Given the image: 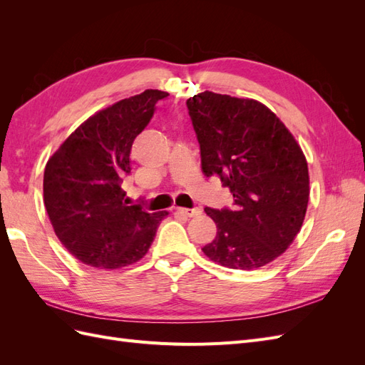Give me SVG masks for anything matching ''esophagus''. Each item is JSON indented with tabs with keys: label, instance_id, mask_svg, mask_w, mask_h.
<instances>
[{
	"label": "esophagus",
	"instance_id": "obj_1",
	"mask_svg": "<svg viewBox=\"0 0 365 365\" xmlns=\"http://www.w3.org/2000/svg\"><path fill=\"white\" fill-rule=\"evenodd\" d=\"M176 213H180L182 216H187V217H193V216H197L201 215V208H176Z\"/></svg>",
	"mask_w": 365,
	"mask_h": 365
}]
</instances>
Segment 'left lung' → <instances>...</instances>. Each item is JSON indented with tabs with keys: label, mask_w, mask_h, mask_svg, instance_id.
Segmentation results:
<instances>
[{
	"label": "left lung",
	"mask_w": 365,
	"mask_h": 365,
	"mask_svg": "<svg viewBox=\"0 0 365 365\" xmlns=\"http://www.w3.org/2000/svg\"><path fill=\"white\" fill-rule=\"evenodd\" d=\"M187 103L205 176H217L233 208L205 207L216 237L202 251L231 269H257L286 251L304 220L307 163L271 109L252 98L204 91Z\"/></svg>",
	"instance_id": "left-lung-1"
}]
</instances>
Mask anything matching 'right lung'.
I'll return each mask as SVG.
<instances>
[{
	"mask_svg": "<svg viewBox=\"0 0 365 365\" xmlns=\"http://www.w3.org/2000/svg\"><path fill=\"white\" fill-rule=\"evenodd\" d=\"M169 94L146 90L88 118L43 170V204L62 245L85 264L117 269L143 259L168 212L128 205L132 143Z\"/></svg>",
	"mask_w": 365,
	"mask_h": 365,
	"instance_id": "right-lung-1",
	"label": "right lung"
}]
</instances>
